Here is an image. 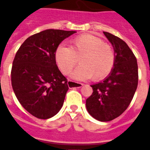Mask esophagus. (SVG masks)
<instances>
[{
  "label": "esophagus",
  "instance_id": "1",
  "mask_svg": "<svg viewBox=\"0 0 150 150\" xmlns=\"http://www.w3.org/2000/svg\"><path fill=\"white\" fill-rule=\"evenodd\" d=\"M67 84L70 88H73V87H75V88H81L83 87V83H76V82H72V81H68Z\"/></svg>",
  "mask_w": 150,
  "mask_h": 150
}]
</instances>
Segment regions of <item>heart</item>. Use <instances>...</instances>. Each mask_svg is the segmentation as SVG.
<instances>
[{
	"label": "heart",
	"mask_w": 150,
	"mask_h": 150,
	"mask_svg": "<svg viewBox=\"0 0 150 150\" xmlns=\"http://www.w3.org/2000/svg\"><path fill=\"white\" fill-rule=\"evenodd\" d=\"M81 59L78 68L72 74L77 80L91 78L101 80L112 71L116 56L110 45L92 34H81L71 42V46L60 45L55 50L54 59L64 75H69Z\"/></svg>",
	"instance_id": "heart-1"
}]
</instances>
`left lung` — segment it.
<instances>
[{"instance_id": "left-lung-1", "label": "left lung", "mask_w": 150, "mask_h": 150, "mask_svg": "<svg viewBox=\"0 0 150 150\" xmlns=\"http://www.w3.org/2000/svg\"><path fill=\"white\" fill-rule=\"evenodd\" d=\"M104 34L113 46L115 64L103 81L91 85L93 92L86 100V108L95 119L106 122L129 107L137 88L138 67L134 54L122 39L108 32Z\"/></svg>"}]
</instances>
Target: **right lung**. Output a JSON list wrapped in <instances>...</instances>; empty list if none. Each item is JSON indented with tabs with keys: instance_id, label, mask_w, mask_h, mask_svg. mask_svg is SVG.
Listing matches in <instances>:
<instances>
[{
	"instance_id": "1",
	"label": "right lung",
	"mask_w": 150,
	"mask_h": 150,
	"mask_svg": "<svg viewBox=\"0 0 150 150\" xmlns=\"http://www.w3.org/2000/svg\"><path fill=\"white\" fill-rule=\"evenodd\" d=\"M75 33L43 30L28 38L15 55L12 87L22 107L37 118L49 119L62 107L69 88L56 64L54 52L63 40Z\"/></svg>"
}]
</instances>
